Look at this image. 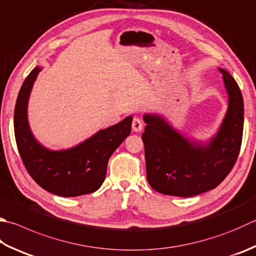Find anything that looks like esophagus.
<instances>
[{
    "mask_svg": "<svg viewBox=\"0 0 256 256\" xmlns=\"http://www.w3.org/2000/svg\"><path fill=\"white\" fill-rule=\"evenodd\" d=\"M144 129V122L140 118H134L132 120V130L136 132H140Z\"/></svg>",
    "mask_w": 256,
    "mask_h": 256,
    "instance_id": "1",
    "label": "esophagus"
}]
</instances>
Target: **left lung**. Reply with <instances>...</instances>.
Segmentation results:
<instances>
[{
	"label": "left lung",
	"instance_id": "obj_1",
	"mask_svg": "<svg viewBox=\"0 0 256 256\" xmlns=\"http://www.w3.org/2000/svg\"><path fill=\"white\" fill-rule=\"evenodd\" d=\"M228 96V110L213 137L207 142L186 137L158 114H144L147 180L165 195L192 197L220 185L232 170L243 136L242 92L228 71L218 68Z\"/></svg>",
	"mask_w": 256,
	"mask_h": 256
}]
</instances>
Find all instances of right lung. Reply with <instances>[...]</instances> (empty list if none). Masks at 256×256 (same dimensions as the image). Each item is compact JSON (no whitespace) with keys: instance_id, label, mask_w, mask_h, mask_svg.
<instances>
[{"instance_id":"add662e5","label":"right lung","mask_w":256,"mask_h":256,"mask_svg":"<svg viewBox=\"0 0 256 256\" xmlns=\"http://www.w3.org/2000/svg\"><path fill=\"white\" fill-rule=\"evenodd\" d=\"M41 70L42 66H36L24 80L14 109V132L22 162L36 184L52 194H90L104 182L109 158L129 136L132 117L99 130L74 147L51 150L33 136L28 119V98Z\"/></svg>"}]
</instances>
